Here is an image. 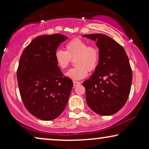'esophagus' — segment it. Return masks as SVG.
Here are the masks:
<instances>
[{
	"label": "esophagus",
	"instance_id": "obj_1",
	"mask_svg": "<svg viewBox=\"0 0 149 149\" xmlns=\"http://www.w3.org/2000/svg\"><path fill=\"white\" fill-rule=\"evenodd\" d=\"M80 84H81V83L79 82V81H73V85H74V87H76V86H77V85H79Z\"/></svg>",
	"mask_w": 149,
	"mask_h": 149
}]
</instances>
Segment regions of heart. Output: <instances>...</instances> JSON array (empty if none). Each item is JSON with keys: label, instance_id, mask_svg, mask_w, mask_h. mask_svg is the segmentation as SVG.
Wrapping results in <instances>:
<instances>
[{"label": "heart", "instance_id": "obj_1", "mask_svg": "<svg viewBox=\"0 0 149 149\" xmlns=\"http://www.w3.org/2000/svg\"><path fill=\"white\" fill-rule=\"evenodd\" d=\"M65 51L58 49L55 52L54 59L57 66L64 70L69 66L71 59H74L76 67L66 72V77L72 80H80L87 77L89 71L97 68L99 62V52L96 47L88 46L84 40L74 38L67 42Z\"/></svg>", "mask_w": 149, "mask_h": 149}]
</instances>
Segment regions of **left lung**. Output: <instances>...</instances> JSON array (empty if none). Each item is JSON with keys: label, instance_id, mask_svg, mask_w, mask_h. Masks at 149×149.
<instances>
[{"label": "left lung", "instance_id": "left-lung-1", "mask_svg": "<svg viewBox=\"0 0 149 149\" xmlns=\"http://www.w3.org/2000/svg\"><path fill=\"white\" fill-rule=\"evenodd\" d=\"M96 41L99 62L94 72L83 83L89 108L100 115H113L121 110L129 97L132 71L123 47L102 34L83 35Z\"/></svg>", "mask_w": 149, "mask_h": 149}]
</instances>
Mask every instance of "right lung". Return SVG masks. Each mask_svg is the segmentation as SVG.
I'll return each instance as SVG.
<instances>
[{"mask_svg":"<svg viewBox=\"0 0 149 149\" xmlns=\"http://www.w3.org/2000/svg\"><path fill=\"white\" fill-rule=\"evenodd\" d=\"M68 37L62 34L39 36L22 52L17 77L26 109L44 121L59 117L66 107L72 81L64 77L54 59L59 45Z\"/></svg>","mask_w":149,"mask_h":149,"instance_id":"add662e5","label":"right lung"}]
</instances>
